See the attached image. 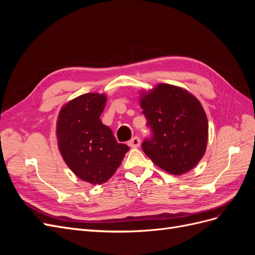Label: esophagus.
<instances>
[{
  "mask_svg": "<svg viewBox=\"0 0 255 255\" xmlns=\"http://www.w3.org/2000/svg\"><path fill=\"white\" fill-rule=\"evenodd\" d=\"M128 143V145L130 146V148H138V146L140 145V139L137 136H135Z\"/></svg>",
  "mask_w": 255,
  "mask_h": 255,
  "instance_id": "1",
  "label": "esophagus"
}]
</instances>
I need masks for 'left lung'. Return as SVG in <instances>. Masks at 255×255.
Segmentation results:
<instances>
[{"instance_id": "left-lung-1", "label": "left lung", "mask_w": 255, "mask_h": 255, "mask_svg": "<svg viewBox=\"0 0 255 255\" xmlns=\"http://www.w3.org/2000/svg\"><path fill=\"white\" fill-rule=\"evenodd\" d=\"M142 114L152 136L141 146L168 173L188 172L204 155L208 122L198 99L187 90L169 84H158L140 98Z\"/></svg>"}]
</instances>
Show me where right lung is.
<instances>
[{"instance_id": "right-lung-1", "label": "right lung", "mask_w": 255, "mask_h": 255, "mask_svg": "<svg viewBox=\"0 0 255 255\" xmlns=\"http://www.w3.org/2000/svg\"><path fill=\"white\" fill-rule=\"evenodd\" d=\"M105 103V95L85 94L63 106L57 119L58 149L65 163L94 185L109 181L129 150L100 120Z\"/></svg>"}]
</instances>
